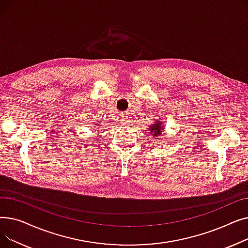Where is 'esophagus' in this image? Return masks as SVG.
Returning <instances> with one entry per match:
<instances>
[{
  "instance_id": "esophagus-1",
  "label": "esophagus",
  "mask_w": 248,
  "mask_h": 248,
  "mask_svg": "<svg viewBox=\"0 0 248 248\" xmlns=\"http://www.w3.org/2000/svg\"><path fill=\"white\" fill-rule=\"evenodd\" d=\"M121 122H122V124H124V125H127V124H129V117H128V116L125 114V115L122 116Z\"/></svg>"
}]
</instances>
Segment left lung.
<instances>
[{
  "mask_svg": "<svg viewBox=\"0 0 248 248\" xmlns=\"http://www.w3.org/2000/svg\"><path fill=\"white\" fill-rule=\"evenodd\" d=\"M149 129H150V132L152 133V135L153 136H160V135H162V132H163V124H162V123L161 122H157V123H155V124H153L152 125H150L149 126Z\"/></svg>",
  "mask_w": 248,
  "mask_h": 248,
  "instance_id": "1",
  "label": "left lung"
}]
</instances>
